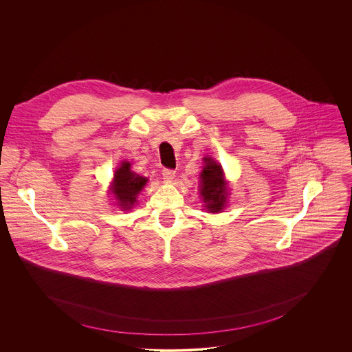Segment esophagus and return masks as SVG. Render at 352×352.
<instances>
[{
  "label": "esophagus",
  "instance_id": "obj_1",
  "mask_svg": "<svg viewBox=\"0 0 352 352\" xmlns=\"http://www.w3.org/2000/svg\"><path fill=\"white\" fill-rule=\"evenodd\" d=\"M175 175H176V172H175L173 169H168V168L162 169V176H164V179H166L168 182H170V180L175 177Z\"/></svg>",
  "mask_w": 352,
  "mask_h": 352
}]
</instances>
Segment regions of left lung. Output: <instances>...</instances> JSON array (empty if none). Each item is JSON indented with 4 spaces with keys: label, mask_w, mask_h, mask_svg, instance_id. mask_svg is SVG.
I'll use <instances>...</instances> for the list:
<instances>
[{
    "label": "left lung",
    "mask_w": 352,
    "mask_h": 352,
    "mask_svg": "<svg viewBox=\"0 0 352 352\" xmlns=\"http://www.w3.org/2000/svg\"><path fill=\"white\" fill-rule=\"evenodd\" d=\"M204 164L201 173V197L210 212H219L226 203L222 168L211 157L204 158Z\"/></svg>",
    "instance_id": "obj_1"
}]
</instances>
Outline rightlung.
<instances>
[{
  "mask_svg": "<svg viewBox=\"0 0 352 352\" xmlns=\"http://www.w3.org/2000/svg\"><path fill=\"white\" fill-rule=\"evenodd\" d=\"M130 162L124 161L115 170L112 184V194L118 201V204L124 210L131 208L134 201H137V195L142 191L148 182V179L135 175L133 170H130Z\"/></svg>",
  "mask_w": 352,
  "mask_h": 352,
  "instance_id": "obj_1",
  "label": "right lung"
}]
</instances>
